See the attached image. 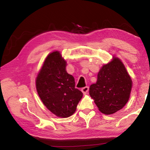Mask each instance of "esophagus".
Listing matches in <instances>:
<instances>
[{
	"instance_id": "obj_1",
	"label": "esophagus",
	"mask_w": 150,
	"mask_h": 150,
	"mask_svg": "<svg viewBox=\"0 0 150 150\" xmlns=\"http://www.w3.org/2000/svg\"><path fill=\"white\" fill-rule=\"evenodd\" d=\"M88 89H89V88H88V87H87H87H85L81 88V91H82L83 93L84 94V95H86V94H87L88 91Z\"/></svg>"
}]
</instances>
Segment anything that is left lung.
Masks as SVG:
<instances>
[{"label": "left lung", "instance_id": "8db88e82", "mask_svg": "<svg viewBox=\"0 0 150 150\" xmlns=\"http://www.w3.org/2000/svg\"><path fill=\"white\" fill-rule=\"evenodd\" d=\"M132 87V81L122 62L114 57L100 69L96 83L90 86L89 94L101 112L111 115L128 103Z\"/></svg>", "mask_w": 150, "mask_h": 150}]
</instances>
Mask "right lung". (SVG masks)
<instances>
[{"label":"right lung","mask_w":150,"mask_h":150,"mask_svg":"<svg viewBox=\"0 0 150 150\" xmlns=\"http://www.w3.org/2000/svg\"><path fill=\"white\" fill-rule=\"evenodd\" d=\"M65 60L58 51L47 55L36 77V90L48 110L58 117L71 116L83 93L75 87V79L66 71Z\"/></svg>","instance_id":"obj_1"}]
</instances>
